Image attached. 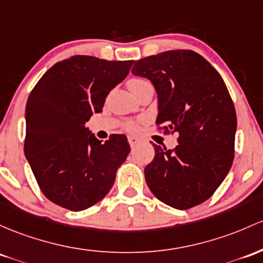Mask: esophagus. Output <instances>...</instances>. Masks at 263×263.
Here are the masks:
<instances>
[{
    "label": "esophagus",
    "mask_w": 263,
    "mask_h": 263,
    "mask_svg": "<svg viewBox=\"0 0 263 263\" xmlns=\"http://www.w3.org/2000/svg\"><path fill=\"white\" fill-rule=\"evenodd\" d=\"M138 142V138L135 137V136H128V143L131 146H135L136 143Z\"/></svg>",
    "instance_id": "34e87169"
}]
</instances>
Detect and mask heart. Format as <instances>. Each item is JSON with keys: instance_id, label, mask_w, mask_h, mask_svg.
Listing matches in <instances>:
<instances>
[{"instance_id": "obj_1", "label": "heart", "mask_w": 263, "mask_h": 263, "mask_svg": "<svg viewBox=\"0 0 263 263\" xmlns=\"http://www.w3.org/2000/svg\"><path fill=\"white\" fill-rule=\"evenodd\" d=\"M143 82H147L146 80H143V79H131L128 81V87H131V86H135V85H140V83H143ZM127 129H128V131H131V132H135L137 129V125L136 123H128V125H127Z\"/></svg>"}]
</instances>
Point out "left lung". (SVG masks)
Returning <instances> with one entry per match:
<instances>
[{"instance_id":"obj_1","label":"left lung","mask_w":263,"mask_h":263,"mask_svg":"<svg viewBox=\"0 0 263 263\" xmlns=\"http://www.w3.org/2000/svg\"><path fill=\"white\" fill-rule=\"evenodd\" d=\"M132 73L155 86L156 123L180 135L174 149L154 145L155 158L145 168L147 186L158 200L177 210L209 200L235 157L237 117L221 74L191 50L145 57L135 62Z\"/></svg>"}]
</instances>
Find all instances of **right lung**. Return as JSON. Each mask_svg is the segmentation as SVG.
Masks as SVG:
<instances>
[{"instance_id":"obj_1","label":"right lung","mask_w":263,"mask_h":263,"mask_svg":"<svg viewBox=\"0 0 263 263\" xmlns=\"http://www.w3.org/2000/svg\"><path fill=\"white\" fill-rule=\"evenodd\" d=\"M132 63L72 56L54 63L28 96L25 156L43 195L63 209L82 211L102 200L129 154L125 135L102 143L85 123L102 112Z\"/></svg>"}]
</instances>
